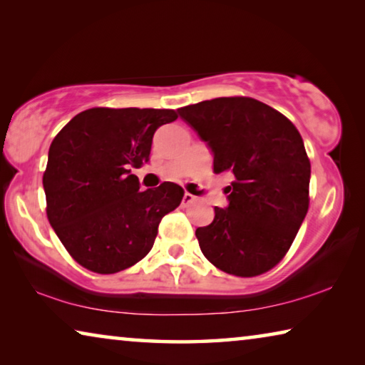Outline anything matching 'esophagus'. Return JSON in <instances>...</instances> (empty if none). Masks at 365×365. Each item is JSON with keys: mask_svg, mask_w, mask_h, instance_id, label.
Listing matches in <instances>:
<instances>
[{"mask_svg": "<svg viewBox=\"0 0 365 365\" xmlns=\"http://www.w3.org/2000/svg\"><path fill=\"white\" fill-rule=\"evenodd\" d=\"M196 198L192 195V193H185L183 198H182V206H188L190 203H193Z\"/></svg>", "mask_w": 365, "mask_h": 365, "instance_id": "obj_1", "label": "esophagus"}]
</instances>
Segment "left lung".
Wrapping results in <instances>:
<instances>
[{
    "label": "left lung",
    "instance_id": "8db88e82",
    "mask_svg": "<svg viewBox=\"0 0 365 365\" xmlns=\"http://www.w3.org/2000/svg\"><path fill=\"white\" fill-rule=\"evenodd\" d=\"M212 154L214 172L234 173L229 205L196 229L203 255L229 274L252 277L281 262L309 210L310 160L284 115L250 97H219L178 108Z\"/></svg>",
    "mask_w": 365,
    "mask_h": 365
}]
</instances>
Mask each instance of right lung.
Segmentation results:
<instances>
[{"mask_svg":"<svg viewBox=\"0 0 365 365\" xmlns=\"http://www.w3.org/2000/svg\"><path fill=\"white\" fill-rule=\"evenodd\" d=\"M167 108L84 110L48 149L43 190L51 227L76 262L112 274L151 250L160 219L182 203L180 185L141 192L131 169L149 162L159 126L177 120Z\"/></svg>","mask_w":365,"mask_h":365,"instance_id":"right-lung-1","label":"right lung"}]
</instances>
